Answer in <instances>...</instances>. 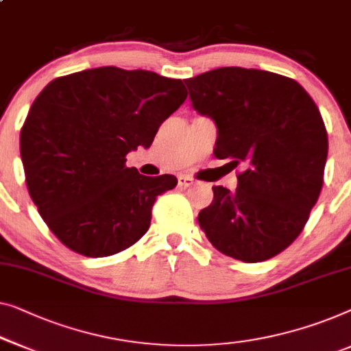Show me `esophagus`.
<instances>
[{
	"label": "esophagus",
	"instance_id": "obj_1",
	"mask_svg": "<svg viewBox=\"0 0 351 351\" xmlns=\"http://www.w3.org/2000/svg\"><path fill=\"white\" fill-rule=\"evenodd\" d=\"M193 184H195V180H193L191 177H186V176H180L179 177V186L188 188V186H191Z\"/></svg>",
	"mask_w": 351,
	"mask_h": 351
}]
</instances>
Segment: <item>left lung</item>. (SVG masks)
<instances>
[{
  "instance_id": "8db88e82",
  "label": "left lung",
  "mask_w": 351,
  "mask_h": 351,
  "mask_svg": "<svg viewBox=\"0 0 351 351\" xmlns=\"http://www.w3.org/2000/svg\"><path fill=\"white\" fill-rule=\"evenodd\" d=\"M193 109L215 121L213 155L242 165L237 188L213 186L197 215L218 252L260 263L301 234L323 186L328 134L296 80L261 69L218 68L186 79Z\"/></svg>"
}]
</instances>
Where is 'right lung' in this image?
Listing matches in <instances>:
<instances>
[{"label": "right lung", "instance_id": "add662e5", "mask_svg": "<svg viewBox=\"0 0 351 351\" xmlns=\"http://www.w3.org/2000/svg\"><path fill=\"white\" fill-rule=\"evenodd\" d=\"M185 99L180 79L115 66L63 75L40 91L20 131V155L29 196L66 247L110 256L145 234L156 196L177 179L142 176L126 167V155L149 149Z\"/></svg>", "mask_w": 351, "mask_h": 351}]
</instances>
